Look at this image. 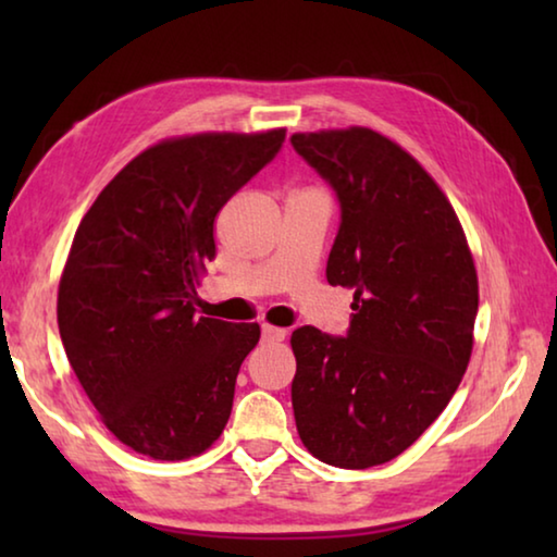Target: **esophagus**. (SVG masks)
<instances>
[{
    "mask_svg": "<svg viewBox=\"0 0 557 557\" xmlns=\"http://www.w3.org/2000/svg\"><path fill=\"white\" fill-rule=\"evenodd\" d=\"M285 336H287L285 329H277V326L262 324V342H268V344H280V342H285Z\"/></svg>",
    "mask_w": 557,
    "mask_h": 557,
    "instance_id": "1",
    "label": "esophagus"
}]
</instances>
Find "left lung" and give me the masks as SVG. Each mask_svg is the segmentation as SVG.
Segmentation results:
<instances>
[{
	"label": "left lung",
	"instance_id": "left-lung-1",
	"mask_svg": "<svg viewBox=\"0 0 557 557\" xmlns=\"http://www.w3.org/2000/svg\"><path fill=\"white\" fill-rule=\"evenodd\" d=\"M289 143L336 194L326 280L354 289L344 336L292 334L297 432L332 467L385 465L440 418L467 371L474 260L447 196L388 137L351 127Z\"/></svg>",
	"mask_w": 557,
	"mask_h": 557
}]
</instances>
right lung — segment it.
<instances>
[{
	"instance_id": "right-lung-1",
	"label": "right lung",
	"mask_w": 557,
	"mask_h": 557,
	"mask_svg": "<svg viewBox=\"0 0 557 557\" xmlns=\"http://www.w3.org/2000/svg\"><path fill=\"white\" fill-rule=\"evenodd\" d=\"M282 143L285 129L166 139L132 159L75 231L61 342L106 428L139 455H201L231 418L260 326L196 317V287L215 215Z\"/></svg>"
}]
</instances>
